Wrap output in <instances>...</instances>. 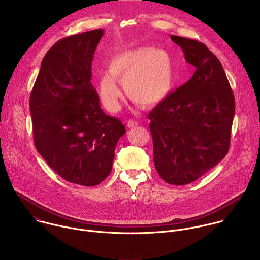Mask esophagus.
<instances>
[{
	"mask_svg": "<svg viewBox=\"0 0 260 260\" xmlns=\"http://www.w3.org/2000/svg\"><path fill=\"white\" fill-rule=\"evenodd\" d=\"M126 125H127L128 128H133V127L138 126V122L135 121V120H128V121L126 122Z\"/></svg>",
	"mask_w": 260,
	"mask_h": 260,
	"instance_id": "obj_1",
	"label": "esophagus"
}]
</instances>
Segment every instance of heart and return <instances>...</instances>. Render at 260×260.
Here are the masks:
<instances>
[{"label":"heart","mask_w":260,"mask_h":260,"mask_svg":"<svg viewBox=\"0 0 260 260\" xmlns=\"http://www.w3.org/2000/svg\"><path fill=\"white\" fill-rule=\"evenodd\" d=\"M123 84L127 96L143 107H153L171 93L175 84L174 62L168 51L141 46L123 51L108 63V74L98 81L103 104L111 111L120 108Z\"/></svg>","instance_id":"1"}]
</instances>
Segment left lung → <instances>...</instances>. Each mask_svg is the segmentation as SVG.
I'll return each instance as SVG.
<instances>
[{"mask_svg": "<svg viewBox=\"0 0 260 260\" xmlns=\"http://www.w3.org/2000/svg\"><path fill=\"white\" fill-rule=\"evenodd\" d=\"M193 76L148 115L154 165L169 184H189L218 165L230 149L235 96L219 59L197 40L172 35Z\"/></svg>", "mask_w": 260, "mask_h": 260, "instance_id": "8db88e82", "label": "left lung"}]
</instances>
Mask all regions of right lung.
<instances>
[{"instance_id": "1", "label": "right lung", "mask_w": 260, "mask_h": 260, "mask_svg": "<svg viewBox=\"0 0 260 260\" xmlns=\"http://www.w3.org/2000/svg\"><path fill=\"white\" fill-rule=\"evenodd\" d=\"M104 29L73 35L46 53L29 100L34 141L64 180L94 186L112 170L122 122L105 114L91 80V63Z\"/></svg>"}]
</instances>
